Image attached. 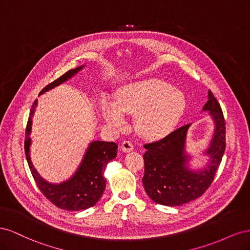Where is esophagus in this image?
Returning <instances> with one entry per match:
<instances>
[{
	"mask_svg": "<svg viewBox=\"0 0 250 250\" xmlns=\"http://www.w3.org/2000/svg\"><path fill=\"white\" fill-rule=\"evenodd\" d=\"M121 149H122L123 152L127 153V152H130V151L133 150V145L132 143L129 141H124L122 143V145H121Z\"/></svg>",
	"mask_w": 250,
	"mask_h": 250,
	"instance_id": "esophagus-1",
	"label": "esophagus"
}]
</instances>
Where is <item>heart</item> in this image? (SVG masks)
Segmentation results:
<instances>
[{
	"instance_id": "obj_1",
	"label": "heart",
	"mask_w": 250,
	"mask_h": 250,
	"mask_svg": "<svg viewBox=\"0 0 250 250\" xmlns=\"http://www.w3.org/2000/svg\"><path fill=\"white\" fill-rule=\"evenodd\" d=\"M187 99L181 90L157 78H147L121 87L116 101L103 98L100 110L105 122L121 126L126 115L134 117L135 129L149 140L165 138L183 117Z\"/></svg>"
}]
</instances>
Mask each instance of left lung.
I'll use <instances>...</instances> for the list:
<instances>
[{
	"label": "left lung",
	"instance_id": "8db88e82",
	"mask_svg": "<svg viewBox=\"0 0 250 250\" xmlns=\"http://www.w3.org/2000/svg\"><path fill=\"white\" fill-rule=\"evenodd\" d=\"M202 111H208L214 121V133L204 154L208 161L202 168H190L191 156L187 153V134L191 124L171 132L163 140L144 147L145 174L142 179L145 191L154 202L167 207L183 206L197 199L213 183L225 151V121L214 95L208 90V100Z\"/></svg>",
	"mask_w": 250,
	"mask_h": 250
}]
</instances>
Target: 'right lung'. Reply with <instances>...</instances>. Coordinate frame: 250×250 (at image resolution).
I'll list each match as a JSON object with an SVG mask.
<instances>
[{
  "label": "right lung",
  "mask_w": 250,
  "mask_h": 250,
  "mask_svg": "<svg viewBox=\"0 0 250 250\" xmlns=\"http://www.w3.org/2000/svg\"><path fill=\"white\" fill-rule=\"evenodd\" d=\"M84 65L70 70L63 74L55 81H53L46 87L42 88L40 96L48 90L58 86L66 80L71 79ZM37 106V99L34 101L32 108L30 110V116L26 128L25 140V153L31 170L32 176L39 187L41 192L55 206L65 210H83L94 207L102 196L106 179L103 176V173L107 164L117 156L118 145L113 142L93 141L87 147L85 154L83 155L82 161L71 178L62 181L59 184H52L44 180L41 174L37 172L31 161V130H32V118Z\"/></svg>",
  "instance_id": "add662e5"
}]
</instances>
